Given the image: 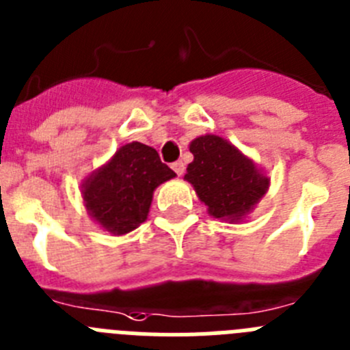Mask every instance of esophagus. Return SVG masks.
Instances as JSON below:
<instances>
[{
  "instance_id": "1",
  "label": "esophagus",
  "mask_w": 350,
  "mask_h": 350,
  "mask_svg": "<svg viewBox=\"0 0 350 350\" xmlns=\"http://www.w3.org/2000/svg\"><path fill=\"white\" fill-rule=\"evenodd\" d=\"M171 167H172V171H174L178 176H181L185 172V163L183 162H174Z\"/></svg>"
}]
</instances>
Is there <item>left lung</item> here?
I'll return each instance as SVG.
<instances>
[{
    "label": "left lung",
    "instance_id": "left-lung-1",
    "mask_svg": "<svg viewBox=\"0 0 350 350\" xmlns=\"http://www.w3.org/2000/svg\"><path fill=\"white\" fill-rule=\"evenodd\" d=\"M193 162L185 179L196 188L211 217L241 221L267 192L269 178L254 160L218 135H200L190 142Z\"/></svg>",
    "mask_w": 350,
    "mask_h": 350
}]
</instances>
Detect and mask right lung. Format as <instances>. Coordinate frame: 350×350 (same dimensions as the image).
Listing matches in <instances>:
<instances>
[{"mask_svg": "<svg viewBox=\"0 0 350 350\" xmlns=\"http://www.w3.org/2000/svg\"><path fill=\"white\" fill-rule=\"evenodd\" d=\"M174 176L157 150L142 142H130L84 179L81 187L84 206L107 232L126 234L146 221L154 188Z\"/></svg>", "mask_w": 350, "mask_h": 350, "instance_id": "obj_1", "label": "right lung"}]
</instances>
